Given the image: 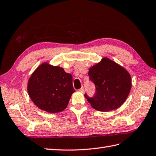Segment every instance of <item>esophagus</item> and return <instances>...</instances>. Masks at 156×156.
I'll return each instance as SVG.
<instances>
[{"instance_id":"esophagus-1","label":"esophagus","mask_w":156,"mask_h":156,"mask_svg":"<svg viewBox=\"0 0 156 156\" xmlns=\"http://www.w3.org/2000/svg\"><path fill=\"white\" fill-rule=\"evenodd\" d=\"M79 91H81V93H84V87H81V89H79Z\"/></svg>"}]
</instances>
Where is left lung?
Segmentation results:
<instances>
[{
	"mask_svg": "<svg viewBox=\"0 0 156 156\" xmlns=\"http://www.w3.org/2000/svg\"><path fill=\"white\" fill-rule=\"evenodd\" d=\"M89 80L95 85L92 98L85 94L93 108L101 112L116 109L125 102L130 92L131 79L125 69L108 58L89 69Z\"/></svg>",
	"mask_w": 156,
	"mask_h": 156,
	"instance_id": "1",
	"label": "left lung"
}]
</instances>
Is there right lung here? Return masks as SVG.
<instances>
[{
    "label": "right lung",
    "instance_id": "obj_1",
    "mask_svg": "<svg viewBox=\"0 0 156 156\" xmlns=\"http://www.w3.org/2000/svg\"><path fill=\"white\" fill-rule=\"evenodd\" d=\"M30 98L39 109L58 113L66 108L72 93V75L63 68L44 63L34 71L28 82Z\"/></svg>",
    "mask_w": 156,
    "mask_h": 156
}]
</instances>
